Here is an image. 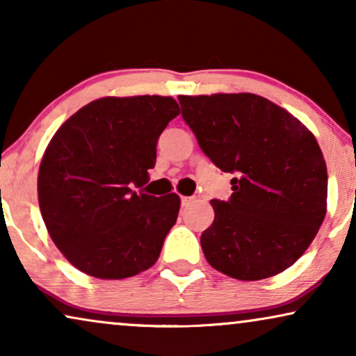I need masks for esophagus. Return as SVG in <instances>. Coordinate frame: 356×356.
Returning a JSON list of instances; mask_svg holds the SVG:
<instances>
[{"mask_svg":"<svg viewBox=\"0 0 356 356\" xmlns=\"http://www.w3.org/2000/svg\"><path fill=\"white\" fill-rule=\"evenodd\" d=\"M193 201H194L193 197H181V206H183V207H188L189 204H191Z\"/></svg>","mask_w":356,"mask_h":356,"instance_id":"obj_1","label":"esophagus"}]
</instances>
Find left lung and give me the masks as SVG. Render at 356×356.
<instances>
[{"mask_svg":"<svg viewBox=\"0 0 356 356\" xmlns=\"http://www.w3.org/2000/svg\"><path fill=\"white\" fill-rule=\"evenodd\" d=\"M199 147L235 175L228 201L212 199L201 235L213 269L238 280L277 275L303 256L327 207V167L313 133L254 94L179 95Z\"/></svg>","mask_w":356,"mask_h":356,"instance_id":"left-lung-1","label":"left lung"}]
</instances>
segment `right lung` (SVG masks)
I'll return each mask as SVG.
<instances>
[{
	"instance_id": "right-lung-1",
	"label": "right lung",
	"mask_w": 356,
	"mask_h": 356,
	"mask_svg": "<svg viewBox=\"0 0 356 356\" xmlns=\"http://www.w3.org/2000/svg\"><path fill=\"white\" fill-rule=\"evenodd\" d=\"M179 106L172 97H104L61 124L38 170V204L53 243L76 269L120 280L155 264L178 194L136 193Z\"/></svg>"
}]
</instances>
